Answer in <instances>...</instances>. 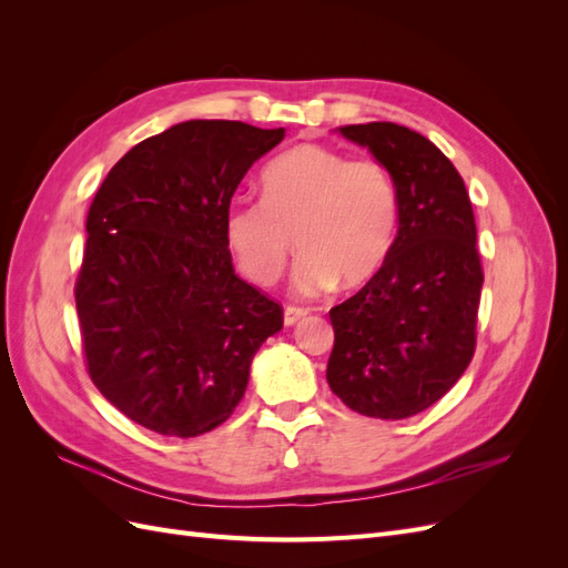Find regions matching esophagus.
Instances as JSON below:
<instances>
[{"label":"esophagus","instance_id":"1","mask_svg":"<svg viewBox=\"0 0 568 568\" xmlns=\"http://www.w3.org/2000/svg\"><path fill=\"white\" fill-rule=\"evenodd\" d=\"M307 315L305 307H296V305H286L284 307V324L286 326H294L296 322H301Z\"/></svg>","mask_w":568,"mask_h":568}]
</instances>
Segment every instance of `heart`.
Instances as JSON below:
<instances>
[{
	"label": "heart",
	"instance_id": "heart-1",
	"mask_svg": "<svg viewBox=\"0 0 568 568\" xmlns=\"http://www.w3.org/2000/svg\"><path fill=\"white\" fill-rule=\"evenodd\" d=\"M398 186L384 163L329 146L301 144L263 170V199L239 196L225 209V244L251 284L280 280L294 248V288L320 296L367 284L398 232Z\"/></svg>",
	"mask_w": 568,
	"mask_h": 568
}]
</instances>
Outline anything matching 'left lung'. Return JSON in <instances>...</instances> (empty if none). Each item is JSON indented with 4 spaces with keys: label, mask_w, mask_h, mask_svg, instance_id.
<instances>
[{
    "label": "left lung",
    "mask_w": 568,
    "mask_h": 568,
    "mask_svg": "<svg viewBox=\"0 0 568 568\" xmlns=\"http://www.w3.org/2000/svg\"><path fill=\"white\" fill-rule=\"evenodd\" d=\"M338 132L386 165L400 213L382 270L329 311L326 382L359 415L407 419L438 403L474 357L484 270L471 201L424 134L395 123Z\"/></svg>",
    "instance_id": "obj_1"
}]
</instances>
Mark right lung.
<instances>
[{
    "instance_id": "1",
    "label": "right lung",
    "mask_w": 568,
    "mask_h": 568,
    "mask_svg": "<svg viewBox=\"0 0 568 568\" xmlns=\"http://www.w3.org/2000/svg\"><path fill=\"white\" fill-rule=\"evenodd\" d=\"M284 128L186 120L132 146L88 213L75 307L104 398L161 436L194 438L242 403L282 305L239 280L225 209Z\"/></svg>"
}]
</instances>
